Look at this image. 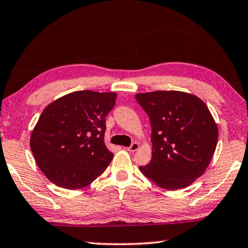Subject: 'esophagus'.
<instances>
[{
	"label": "esophagus",
	"mask_w": 248,
	"mask_h": 248,
	"mask_svg": "<svg viewBox=\"0 0 248 248\" xmlns=\"http://www.w3.org/2000/svg\"><path fill=\"white\" fill-rule=\"evenodd\" d=\"M140 148V145H139V143H137V142H134V143H132L131 145L129 146V148L127 149L129 152H136V151Z\"/></svg>",
	"instance_id": "obj_1"
}]
</instances>
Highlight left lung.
<instances>
[{
	"mask_svg": "<svg viewBox=\"0 0 248 248\" xmlns=\"http://www.w3.org/2000/svg\"><path fill=\"white\" fill-rule=\"evenodd\" d=\"M152 127V158L139 170L167 190L186 188L202 175L217 148L219 131L199 97L178 91L136 95Z\"/></svg>",
	"mask_w": 248,
	"mask_h": 248,
	"instance_id": "8db88e82",
	"label": "left lung"
}]
</instances>
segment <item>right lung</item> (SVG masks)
<instances>
[{
	"mask_svg": "<svg viewBox=\"0 0 248 248\" xmlns=\"http://www.w3.org/2000/svg\"><path fill=\"white\" fill-rule=\"evenodd\" d=\"M116 93L78 91L44 109L31 136V149L50 182L66 189L86 187L107 169L114 154L104 142L105 117Z\"/></svg>",
	"mask_w": 248,
	"mask_h": 248,
	"instance_id": "obj_1",
	"label": "right lung"
}]
</instances>
